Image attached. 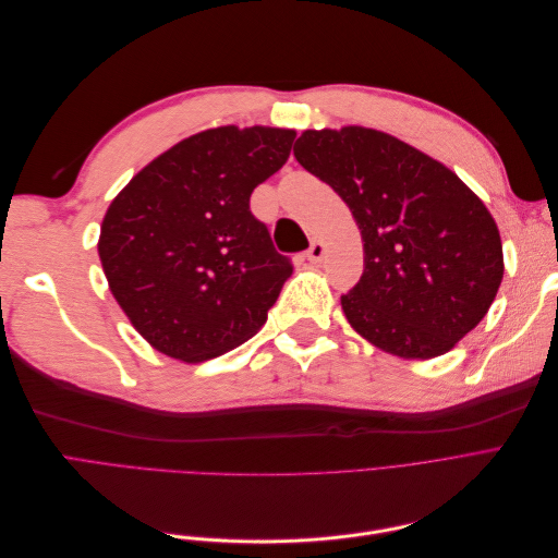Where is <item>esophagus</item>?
Returning a JSON list of instances; mask_svg holds the SVG:
<instances>
[{
	"label": "esophagus",
	"instance_id": "1",
	"mask_svg": "<svg viewBox=\"0 0 558 558\" xmlns=\"http://www.w3.org/2000/svg\"><path fill=\"white\" fill-rule=\"evenodd\" d=\"M324 256H326V244L320 240H314L312 246L307 248V260L310 263H320V260H324Z\"/></svg>",
	"mask_w": 558,
	"mask_h": 558
}]
</instances>
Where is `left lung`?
Here are the masks:
<instances>
[{
	"label": "left lung",
	"instance_id": "obj_1",
	"mask_svg": "<svg viewBox=\"0 0 558 558\" xmlns=\"http://www.w3.org/2000/svg\"><path fill=\"white\" fill-rule=\"evenodd\" d=\"M293 156L361 230L363 277L342 295L349 326L408 361L451 351L486 316L505 272L484 202L447 165L373 128L305 130Z\"/></svg>",
	"mask_w": 558,
	"mask_h": 558
}]
</instances>
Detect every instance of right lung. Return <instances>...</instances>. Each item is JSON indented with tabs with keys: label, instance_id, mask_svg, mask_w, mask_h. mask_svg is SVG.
Here are the masks:
<instances>
[{
	"label": "right lung",
	"instance_id": "obj_1",
	"mask_svg": "<svg viewBox=\"0 0 558 558\" xmlns=\"http://www.w3.org/2000/svg\"><path fill=\"white\" fill-rule=\"evenodd\" d=\"M293 140L295 130L269 125L202 130L111 199L97 242L109 291L165 356L209 361L263 328L293 267L248 199Z\"/></svg>",
	"mask_w": 558,
	"mask_h": 558
}]
</instances>
